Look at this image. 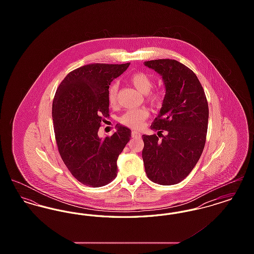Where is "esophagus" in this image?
<instances>
[{
  "mask_svg": "<svg viewBox=\"0 0 254 254\" xmlns=\"http://www.w3.org/2000/svg\"><path fill=\"white\" fill-rule=\"evenodd\" d=\"M131 137L132 138H140L141 134L138 132V131H136V130H133L132 132H131Z\"/></svg>",
  "mask_w": 254,
  "mask_h": 254,
  "instance_id": "obj_1",
  "label": "esophagus"
}]
</instances>
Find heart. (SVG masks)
I'll list each match as a JSON object with an SVG mask.
<instances>
[{
	"instance_id": "1",
	"label": "heart",
	"mask_w": 254,
	"mask_h": 254,
	"mask_svg": "<svg viewBox=\"0 0 254 254\" xmlns=\"http://www.w3.org/2000/svg\"><path fill=\"white\" fill-rule=\"evenodd\" d=\"M129 82L132 84L141 93L145 94L146 100L152 104L157 105L161 100L162 95L159 91H152L150 90L153 82L151 78L144 72L137 71L133 73L129 78ZM117 92H118V84L113 83L109 86L108 91V99L110 106H115L117 103ZM148 117V111L145 109H130L127 111L121 117V123L123 125L132 127V128H140L145 119Z\"/></svg>"
}]
</instances>
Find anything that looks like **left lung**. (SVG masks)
I'll use <instances>...</instances> for the list:
<instances>
[{
	"label": "left lung",
	"mask_w": 254,
	"mask_h": 254,
	"mask_svg": "<svg viewBox=\"0 0 254 254\" xmlns=\"http://www.w3.org/2000/svg\"><path fill=\"white\" fill-rule=\"evenodd\" d=\"M145 66L162 76L166 95L151 125L156 134L143 135L145 173L150 181L170 186L183 181L193 169L204 150L208 105L195 73L180 62L147 61ZM166 131L167 135L161 132Z\"/></svg>",
	"instance_id": "obj_1"
}]
</instances>
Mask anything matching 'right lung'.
I'll list each match as a JSON object with an SVG mask.
<instances>
[{"label":"right lung","instance_id":"right-lung-1","mask_svg":"<svg viewBox=\"0 0 254 254\" xmlns=\"http://www.w3.org/2000/svg\"><path fill=\"white\" fill-rule=\"evenodd\" d=\"M122 64H90L68 73L52 104L55 139L62 160L75 179L99 188L117 176V159L131 137V130L117 125V131L104 139L98 130L109 117L110 83L127 70Z\"/></svg>","mask_w":254,"mask_h":254}]
</instances>
